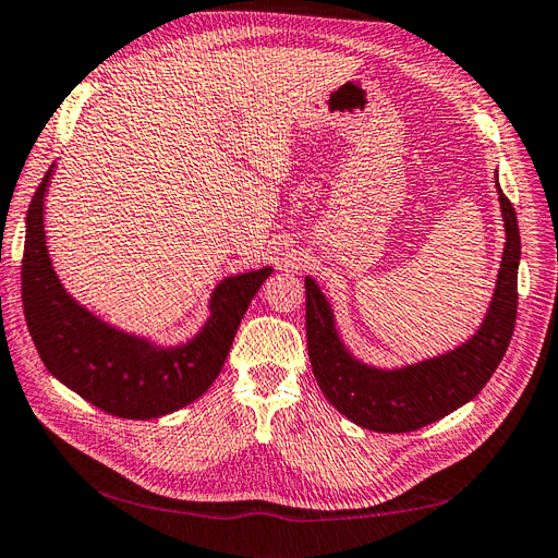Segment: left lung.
<instances>
[{
    "label": "left lung",
    "mask_w": 558,
    "mask_h": 558,
    "mask_svg": "<svg viewBox=\"0 0 558 558\" xmlns=\"http://www.w3.org/2000/svg\"><path fill=\"white\" fill-rule=\"evenodd\" d=\"M505 246L492 305L463 344L440 356L408 365L379 367L361 361L337 328L335 312L318 283L307 275V349L318 388L337 412L375 433H410L463 408L496 373L510 347L517 318V272L521 258L519 226L512 202L505 197L498 170Z\"/></svg>",
    "instance_id": "obj_1"
}]
</instances>
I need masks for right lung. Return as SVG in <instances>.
I'll list each match as a JSON object with an SVG mask.
<instances>
[{
    "mask_svg": "<svg viewBox=\"0 0 558 558\" xmlns=\"http://www.w3.org/2000/svg\"><path fill=\"white\" fill-rule=\"evenodd\" d=\"M56 162L29 202L23 253V307L46 369L95 408L121 418H158L197 400L221 373L240 320L272 267L223 277L209 316L191 340L158 344L107 324L64 289L50 260L44 205Z\"/></svg>",
    "mask_w": 558,
    "mask_h": 558,
    "instance_id": "1",
    "label": "right lung"
}]
</instances>
